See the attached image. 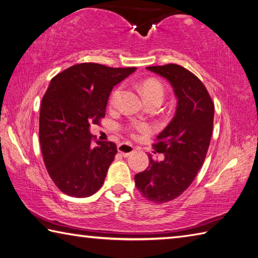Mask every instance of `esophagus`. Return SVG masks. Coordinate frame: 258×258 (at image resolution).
I'll return each mask as SVG.
<instances>
[{
	"mask_svg": "<svg viewBox=\"0 0 258 258\" xmlns=\"http://www.w3.org/2000/svg\"><path fill=\"white\" fill-rule=\"evenodd\" d=\"M118 151L123 157H128V156H130L131 154H134V152H135V147L133 145L122 143V144H120L118 146Z\"/></svg>",
	"mask_w": 258,
	"mask_h": 258,
	"instance_id": "34e87169",
	"label": "esophagus"
}]
</instances>
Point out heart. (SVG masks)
I'll return each instance as SVG.
<instances>
[{
	"label": "heart",
	"instance_id": "heart-1",
	"mask_svg": "<svg viewBox=\"0 0 258 258\" xmlns=\"http://www.w3.org/2000/svg\"><path fill=\"white\" fill-rule=\"evenodd\" d=\"M141 93H143L144 98L146 99V101H150V100L154 99H159L162 100L164 98V87H162L161 83L156 80H146L143 83H141L140 87ZM122 94V88L119 87L117 89H114L113 92L111 93V97H110V106L115 107L120 101V98H121ZM147 129V125L143 123H133L129 127V130L134 131H140V130H145Z\"/></svg>",
	"mask_w": 258,
	"mask_h": 258
}]
</instances>
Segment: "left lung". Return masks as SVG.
<instances>
[{
	"label": "left lung",
	"mask_w": 258,
	"mask_h": 258,
	"mask_svg": "<svg viewBox=\"0 0 258 258\" xmlns=\"http://www.w3.org/2000/svg\"><path fill=\"white\" fill-rule=\"evenodd\" d=\"M170 82L177 98L175 117L157 136L149 166L135 176L136 187L146 199L164 204L180 196L195 179L206 158L213 135L214 102L203 82L178 64L147 68Z\"/></svg>",
	"instance_id": "1"
}]
</instances>
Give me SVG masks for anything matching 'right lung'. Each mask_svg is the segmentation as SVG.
<instances>
[{
    "label": "right lung",
    "instance_id": "1",
    "mask_svg": "<svg viewBox=\"0 0 258 258\" xmlns=\"http://www.w3.org/2000/svg\"><path fill=\"white\" fill-rule=\"evenodd\" d=\"M135 71L81 63L52 78L41 101L39 138L46 170L66 195L89 197L103 185L117 146L94 145L89 128L106 115L113 87Z\"/></svg>",
    "mask_w": 258,
    "mask_h": 258
}]
</instances>
